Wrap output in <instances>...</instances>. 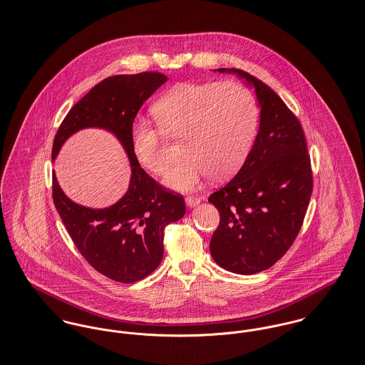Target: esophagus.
I'll return each instance as SVG.
<instances>
[{"label":"esophagus","instance_id":"esophagus-1","mask_svg":"<svg viewBox=\"0 0 365 365\" xmlns=\"http://www.w3.org/2000/svg\"><path fill=\"white\" fill-rule=\"evenodd\" d=\"M185 202H186L187 207H195V206H197V205L200 203V199H199V197H195V196H187V197L185 199Z\"/></svg>","mask_w":365,"mask_h":365}]
</instances>
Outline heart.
Here are the masks:
<instances>
[{
	"label": "heart",
	"mask_w": 365,
	"mask_h": 365,
	"mask_svg": "<svg viewBox=\"0 0 365 365\" xmlns=\"http://www.w3.org/2000/svg\"><path fill=\"white\" fill-rule=\"evenodd\" d=\"M150 111L165 133L182 135L183 156L165 179L176 190H192L209 175L215 180L232 176L252 146L258 123L254 96L237 81L179 83L166 90ZM131 145L149 172L168 170V155L153 125L137 123Z\"/></svg>",
	"instance_id": "obj_1"
}]
</instances>
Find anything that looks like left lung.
<instances>
[{
	"instance_id": "left-lung-1",
	"label": "left lung",
	"mask_w": 365,
	"mask_h": 365,
	"mask_svg": "<svg viewBox=\"0 0 365 365\" xmlns=\"http://www.w3.org/2000/svg\"><path fill=\"white\" fill-rule=\"evenodd\" d=\"M237 74L255 88L259 130L242 168L209 202L220 213L210 252L221 268L252 275L271 268L291 248L313 189L310 156L299 120L259 78Z\"/></svg>"
}]
</instances>
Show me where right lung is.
Masks as SVG:
<instances>
[{
	"mask_svg": "<svg viewBox=\"0 0 365 365\" xmlns=\"http://www.w3.org/2000/svg\"><path fill=\"white\" fill-rule=\"evenodd\" d=\"M168 77L158 72L111 76L96 84L65 117L52 148V160L65 141L84 128H103L127 152L131 179L127 193L113 206L90 209L72 202L53 172L52 196L76 248L104 277L133 284L153 272L163 257V231L186 213L183 196L168 192L140 166L133 145L134 120Z\"/></svg>",
	"mask_w": 365,
	"mask_h": 365,
	"instance_id": "add662e5",
	"label": "right lung"
}]
</instances>
